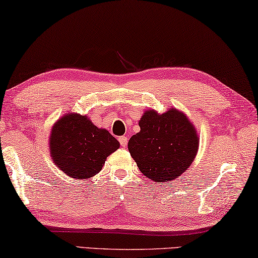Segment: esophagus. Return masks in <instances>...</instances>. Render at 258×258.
Listing matches in <instances>:
<instances>
[{
  "instance_id": "esophagus-1",
  "label": "esophagus",
  "mask_w": 258,
  "mask_h": 258,
  "mask_svg": "<svg viewBox=\"0 0 258 258\" xmlns=\"http://www.w3.org/2000/svg\"><path fill=\"white\" fill-rule=\"evenodd\" d=\"M119 142H120V145H121V147H126V146H127V142H128V139L126 137H120L119 138Z\"/></svg>"
}]
</instances>
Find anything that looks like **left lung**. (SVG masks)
<instances>
[{"instance_id":"1","label":"left lung","mask_w":258,"mask_h":258,"mask_svg":"<svg viewBox=\"0 0 258 258\" xmlns=\"http://www.w3.org/2000/svg\"><path fill=\"white\" fill-rule=\"evenodd\" d=\"M139 126L140 132L128 141V151L146 177L169 183L186 171L197 155L199 136L183 111L146 110Z\"/></svg>"}]
</instances>
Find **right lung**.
Masks as SVG:
<instances>
[{"label": "right lung", "instance_id": "add662e5", "mask_svg": "<svg viewBox=\"0 0 258 258\" xmlns=\"http://www.w3.org/2000/svg\"><path fill=\"white\" fill-rule=\"evenodd\" d=\"M119 141L105 128H98L88 116L68 112L53 124L48 149L55 166L74 179L94 177L106 157L119 148Z\"/></svg>", "mask_w": 258, "mask_h": 258}]
</instances>
